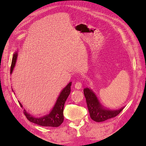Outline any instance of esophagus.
<instances>
[{"label":"esophagus","instance_id":"1","mask_svg":"<svg viewBox=\"0 0 146 146\" xmlns=\"http://www.w3.org/2000/svg\"><path fill=\"white\" fill-rule=\"evenodd\" d=\"M82 87V83L80 81L77 82L74 85V87L76 89H80Z\"/></svg>","mask_w":146,"mask_h":146}]
</instances>
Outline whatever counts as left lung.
<instances>
[{"instance_id":"left-lung-1","label":"left lung","mask_w":146,"mask_h":146,"mask_svg":"<svg viewBox=\"0 0 146 146\" xmlns=\"http://www.w3.org/2000/svg\"><path fill=\"white\" fill-rule=\"evenodd\" d=\"M84 96L87 102V107L93 120L96 122L104 121L110 118L115 117L120 114L124 108L117 110H106L101 105L95 94L91 89L86 88L84 90Z\"/></svg>"}]
</instances>
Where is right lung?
Segmentation results:
<instances>
[{"label":"right lung","instance_id":"1","mask_svg":"<svg viewBox=\"0 0 146 146\" xmlns=\"http://www.w3.org/2000/svg\"><path fill=\"white\" fill-rule=\"evenodd\" d=\"M17 53L14 54L11 66L10 73L13 72V70L15 66V64L17 60ZM72 85V82H70L66 87H65L59 94L58 98L56 100V104L53 108L52 110L49 114L40 118H35L30 115L28 112H27L25 110H23V113L29 121L34 123L38 125L45 127H58L60 126L64 121V106L65 102H66L67 98L68 97L71 88L70 86ZM19 103L20 106L22 108L23 106L19 101Z\"/></svg>","mask_w":146,"mask_h":146}]
</instances>
